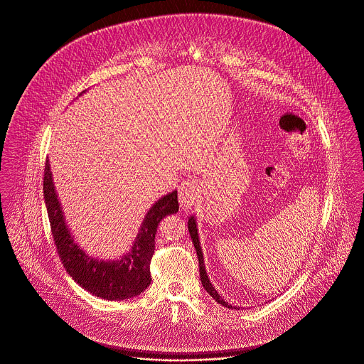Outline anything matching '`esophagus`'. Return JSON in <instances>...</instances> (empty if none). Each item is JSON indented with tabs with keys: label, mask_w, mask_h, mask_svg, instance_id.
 <instances>
[{
	"label": "esophagus",
	"mask_w": 364,
	"mask_h": 364,
	"mask_svg": "<svg viewBox=\"0 0 364 364\" xmlns=\"http://www.w3.org/2000/svg\"><path fill=\"white\" fill-rule=\"evenodd\" d=\"M199 198V186L195 181H183L179 186V202L183 210L191 209Z\"/></svg>",
	"instance_id": "esophagus-1"
}]
</instances>
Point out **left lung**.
Instances as JSON below:
<instances>
[{"mask_svg":"<svg viewBox=\"0 0 364 364\" xmlns=\"http://www.w3.org/2000/svg\"><path fill=\"white\" fill-rule=\"evenodd\" d=\"M188 229H189V235H191V239L192 242L195 245V250H196V254H198V259H199V272H200V281H202V285L203 288L206 289V292L220 305L229 308V309H240V306H232L229 302H226L223 299V296L215 289L213 284L210 282L209 277H208V272H206V268H205V259H203V251H202V247H200V240H199V233H198V225H196V218L192 215L188 220Z\"/></svg>","mask_w":364,"mask_h":364,"instance_id":"left-lung-1","label":"left lung"}]
</instances>
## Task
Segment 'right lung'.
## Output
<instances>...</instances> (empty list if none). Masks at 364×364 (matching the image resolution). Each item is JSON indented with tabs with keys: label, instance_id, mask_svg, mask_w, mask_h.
<instances>
[{
	"label": "right lung",
	"instance_id": "add662e5",
	"mask_svg": "<svg viewBox=\"0 0 364 364\" xmlns=\"http://www.w3.org/2000/svg\"><path fill=\"white\" fill-rule=\"evenodd\" d=\"M85 93V92H83ZM43 196L58 254L68 274L95 296L122 301L144 292L151 284L149 264L159 222L178 212V192L162 196L146 212L131 248L117 259H100L86 252L72 235L59 202L49 159L45 164Z\"/></svg>",
	"mask_w": 364,
	"mask_h": 364
}]
</instances>
